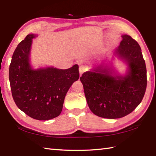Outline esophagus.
Instances as JSON below:
<instances>
[{"label":"esophagus","instance_id":"esophagus-1","mask_svg":"<svg viewBox=\"0 0 156 156\" xmlns=\"http://www.w3.org/2000/svg\"><path fill=\"white\" fill-rule=\"evenodd\" d=\"M87 69L86 66H84V65L80 66V67H79V72H80V76L83 74L84 72H85Z\"/></svg>","mask_w":156,"mask_h":156}]
</instances>
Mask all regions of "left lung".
<instances>
[{"label": "left lung", "mask_w": 156, "mask_h": 156, "mask_svg": "<svg viewBox=\"0 0 156 156\" xmlns=\"http://www.w3.org/2000/svg\"><path fill=\"white\" fill-rule=\"evenodd\" d=\"M115 54L129 65L125 76H113L110 69L98 66L80 77L89 109L99 117L115 119L138 106L147 88V69L138 42L123 35Z\"/></svg>", "instance_id": "8db88e82"}]
</instances>
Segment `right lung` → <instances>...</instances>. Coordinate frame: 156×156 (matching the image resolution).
Returning <instances> with one entry per match:
<instances>
[{"instance_id": "add662e5", "label": "right lung", "mask_w": 156, "mask_h": 156, "mask_svg": "<svg viewBox=\"0 0 156 156\" xmlns=\"http://www.w3.org/2000/svg\"><path fill=\"white\" fill-rule=\"evenodd\" d=\"M34 34L18 44L9 65V78L13 99L25 114L36 120L58 116L69 89L79 78L78 65L67 69L54 67L34 70L30 54Z\"/></svg>"}]
</instances>
